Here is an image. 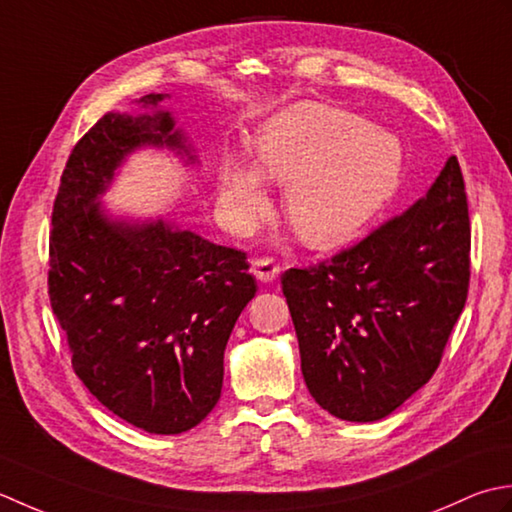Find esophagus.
Returning <instances> with one entry per match:
<instances>
[{
	"label": "esophagus",
	"mask_w": 512,
	"mask_h": 512,
	"mask_svg": "<svg viewBox=\"0 0 512 512\" xmlns=\"http://www.w3.org/2000/svg\"><path fill=\"white\" fill-rule=\"evenodd\" d=\"M252 274L260 280V283H271L280 274V265H276L269 256H260L252 260Z\"/></svg>",
	"instance_id": "34e87169"
}]
</instances>
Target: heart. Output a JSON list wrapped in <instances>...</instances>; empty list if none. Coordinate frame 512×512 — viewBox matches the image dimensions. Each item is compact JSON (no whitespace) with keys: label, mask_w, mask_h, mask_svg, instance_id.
<instances>
[{"label":"heart","mask_w":512,"mask_h":512,"mask_svg":"<svg viewBox=\"0 0 512 512\" xmlns=\"http://www.w3.org/2000/svg\"><path fill=\"white\" fill-rule=\"evenodd\" d=\"M254 154L256 168L227 161L221 170V205L229 223L247 229L265 214L263 174L287 185L289 225L314 247L356 234L395 190L402 159L389 134L320 103H298L271 117Z\"/></svg>","instance_id":"b5f03b06"}]
</instances>
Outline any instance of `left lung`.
Returning <instances> with one entry per match:
<instances>
[{
	"instance_id": "obj_1",
	"label": "left lung",
	"mask_w": 512,
	"mask_h": 512,
	"mask_svg": "<svg viewBox=\"0 0 512 512\" xmlns=\"http://www.w3.org/2000/svg\"><path fill=\"white\" fill-rule=\"evenodd\" d=\"M280 283L311 398L340 420L387 417L431 380L466 305L471 221L457 156L402 214Z\"/></svg>"
}]
</instances>
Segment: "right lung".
<instances>
[{
  "label": "right lung",
  "mask_w": 512,
  "mask_h": 512,
  "mask_svg": "<svg viewBox=\"0 0 512 512\" xmlns=\"http://www.w3.org/2000/svg\"><path fill=\"white\" fill-rule=\"evenodd\" d=\"M172 128L168 112L103 114L68 156L48 243L72 371L108 411L156 435L190 431L214 409L229 333L258 289L241 249L163 221L110 223L95 203L141 143L183 148Z\"/></svg>",
  "instance_id": "add662e5"
}]
</instances>
